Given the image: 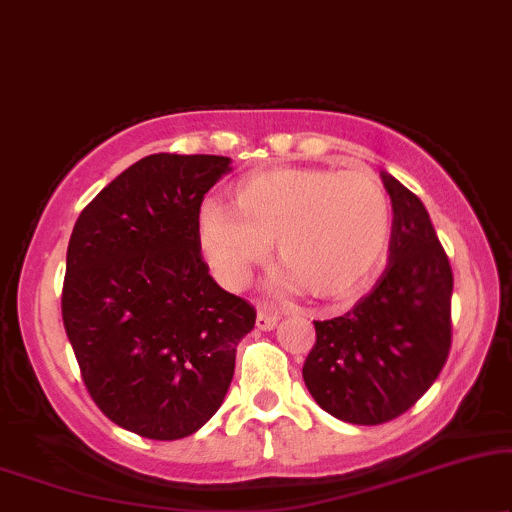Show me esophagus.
<instances>
[{"label": "esophagus", "mask_w": 512, "mask_h": 512, "mask_svg": "<svg viewBox=\"0 0 512 512\" xmlns=\"http://www.w3.org/2000/svg\"><path fill=\"white\" fill-rule=\"evenodd\" d=\"M278 320H281V316H278L276 311L271 309H260V313H257V330H274V327L278 325Z\"/></svg>", "instance_id": "obj_1"}]
</instances>
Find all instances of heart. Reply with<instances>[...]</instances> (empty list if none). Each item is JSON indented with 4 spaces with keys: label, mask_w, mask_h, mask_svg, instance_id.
<instances>
[{
    "label": "heart",
    "mask_w": 512,
    "mask_h": 512,
    "mask_svg": "<svg viewBox=\"0 0 512 512\" xmlns=\"http://www.w3.org/2000/svg\"><path fill=\"white\" fill-rule=\"evenodd\" d=\"M196 227L203 255L227 288L248 281L276 238L290 269L283 283L335 299L356 292L384 260L393 213L381 182L365 170L276 166L245 175L234 206L203 201Z\"/></svg>",
    "instance_id": "1"
}]
</instances>
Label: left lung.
Returning a JSON list of instances; mask_svg holds the SVG:
<instances>
[{
  "label": "left lung",
  "instance_id": "obj_1",
  "mask_svg": "<svg viewBox=\"0 0 512 512\" xmlns=\"http://www.w3.org/2000/svg\"><path fill=\"white\" fill-rule=\"evenodd\" d=\"M379 175L393 206L388 267L344 316L313 320L316 346L302 370L313 400L358 426L410 410L452 344L454 276L428 210L393 175Z\"/></svg>",
  "mask_w": 512,
  "mask_h": 512
}]
</instances>
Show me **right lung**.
Here are the masks:
<instances>
[{
  "instance_id": "1",
  "label": "right lung",
  "mask_w": 512,
  "mask_h": 512,
  "mask_svg": "<svg viewBox=\"0 0 512 512\" xmlns=\"http://www.w3.org/2000/svg\"><path fill=\"white\" fill-rule=\"evenodd\" d=\"M231 170L213 154H149L81 210L67 245L63 323L107 419L180 440L220 410L255 309L208 274L203 196Z\"/></svg>"
}]
</instances>
